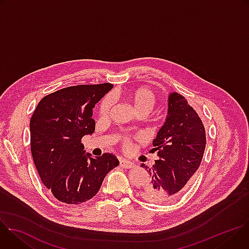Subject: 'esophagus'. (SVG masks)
Segmentation results:
<instances>
[{"label":"esophagus","instance_id":"esophagus-1","mask_svg":"<svg viewBox=\"0 0 249 249\" xmlns=\"http://www.w3.org/2000/svg\"><path fill=\"white\" fill-rule=\"evenodd\" d=\"M120 165L124 168H131L135 165V163L133 161H130V160H120Z\"/></svg>","mask_w":249,"mask_h":249}]
</instances>
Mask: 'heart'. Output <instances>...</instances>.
<instances>
[{
  "label": "heart",
  "instance_id": "heart-1",
  "mask_svg": "<svg viewBox=\"0 0 249 249\" xmlns=\"http://www.w3.org/2000/svg\"><path fill=\"white\" fill-rule=\"evenodd\" d=\"M129 99L139 114H148L153 109L156 103V95L148 87L135 88L129 92ZM114 101L115 99L112 94L106 95L101 100L99 105V113L102 117H106L109 114L114 105ZM131 145V141L128 138H124V147L129 149Z\"/></svg>",
  "mask_w": 249,
  "mask_h": 249
}]
</instances>
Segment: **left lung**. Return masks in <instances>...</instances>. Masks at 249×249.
Instances as JSON below:
<instances>
[{"label":"left lung","mask_w":249,"mask_h":249,"mask_svg":"<svg viewBox=\"0 0 249 249\" xmlns=\"http://www.w3.org/2000/svg\"><path fill=\"white\" fill-rule=\"evenodd\" d=\"M159 160L147 169L149 181L141 188V196L153 203H166L178 198L190 186L206 147L202 120L177 92L168 95L167 115L153 141Z\"/></svg>","instance_id":"1"}]
</instances>
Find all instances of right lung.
<instances>
[{
	"mask_svg": "<svg viewBox=\"0 0 249 249\" xmlns=\"http://www.w3.org/2000/svg\"><path fill=\"white\" fill-rule=\"evenodd\" d=\"M113 85L68 87L44 96L30 119L33 161L43 184L66 204L91 199L104 177L119 164L112 154L91 158L82 138L95 129L92 109Z\"/></svg>",
	"mask_w": 249,
	"mask_h": 249,
	"instance_id": "1",
	"label": "right lung"
}]
</instances>
